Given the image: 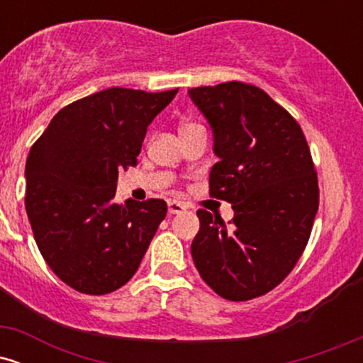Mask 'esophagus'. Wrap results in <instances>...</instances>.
<instances>
[{
  "label": "esophagus",
  "instance_id": "34e87169",
  "mask_svg": "<svg viewBox=\"0 0 363 363\" xmlns=\"http://www.w3.org/2000/svg\"><path fill=\"white\" fill-rule=\"evenodd\" d=\"M187 206L184 205V203L181 201H169V213L170 215H179L182 213V211H186Z\"/></svg>",
  "mask_w": 363,
  "mask_h": 363
}]
</instances>
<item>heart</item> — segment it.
<instances>
[{"mask_svg":"<svg viewBox=\"0 0 363 363\" xmlns=\"http://www.w3.org/2000/svg\"><path fill=\"white\" fill-rule=\"evenodd\" d=\"M193 126H198V123H184L181 126V129H186V128H193Z\"/></svg>","mask_w":363,"mask_h":363,"instance_id":"obj_1","label":"heart"}]
</instances>
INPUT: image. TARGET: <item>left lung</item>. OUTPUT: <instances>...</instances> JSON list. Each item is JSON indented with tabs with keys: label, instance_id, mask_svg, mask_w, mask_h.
Returning <instances> with one entry per match:
<instances>
[{
	"label": "left lung",
	"instance_id": "obj_1",
	"mask_svg": "<svg viewBox=\"0 0 363 363\" xmlns=\"http://www.w3.org/2000/svg\"><path fill=\"white\" fill-rule=\"evenodd\" d=\"M213 129L210 196L234 220L198 210L191 254L215 294L244 302L289 277L309 242L319 208L318 172L301 124L259 86L227 82L189 89Z\"/></svg>",
	"mask_w": 363,
	"mask_h": 363
}]
</instances>
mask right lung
I'll return each mask as SVG.
<instances>
[{"mask_svg":"<svg viewBox=\"0 0 363 363\" xmlns=\"http://www.w3.org/2000/svg\"><path fill=\"white\" fill-rule=\"evenodd\" d=\"M165 91L112 89L68 104L32 145L25 210L54 274L80 294L106 295L133 278L164 199L114 203L119 170L138 164L148 124L172 102Z\"/></svg>","mask_w":363,"mask_h":363,"instance_id":"1","label":"right lung"}]
</instances>
